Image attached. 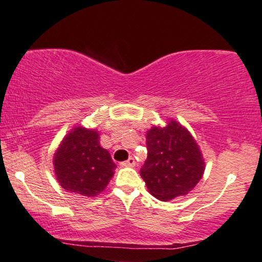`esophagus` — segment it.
<instances>
[{
  "label": "esophagus",
  "mask_w": 262,
  "mask_h": 262,
  "mask_svg": "<svg viewBox=\"0 0 262 262\" xmlns=\"http://www.w3.org/2000/svg\"><path fill=\"white\" fill-rule=\"evenodd\" d=\"M135 159L133 157H130L128 160H125V162H122L121 163V166H124V167H134L135 166Z\"/></svg>",
  "instance_id": "obj_1"
}]
</instances>
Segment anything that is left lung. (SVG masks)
<instances>
[{
	"instance_id": "1",
	"label": "left lung",
	"mask_w": 262,
	"mask_h": 262,
	"mask_svg": "<svg viewBox=\"0 0 262 262\" xmlns=\"http://www.w3.org/2000/svg\"><path fill=\"white\" fill-rule=\"evenodd\" d=\"M147 159L140 170L146 187L160 201L193 190L205 171V159L188 129L172 118L146 134Z\"/></svg>"
}]
</instances>
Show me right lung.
Wrapping results in <instances>:
<instances>
[{"instance_id":"add662e5","label":"right lung","mask_w":262,"mask_h":262,"mask_svg":"<svg viewBox=\"0 0 262 262\" xmlns=\"http://www.w3.org/2000/svg\"><path fill=\"white\" fill-rule=\"evenodd\" d=\"M99 138L97 129L76 125L62 139L54 155V169L63 189L95 198L109 184L116 164Z\"/></svg>"}]
</instances>
